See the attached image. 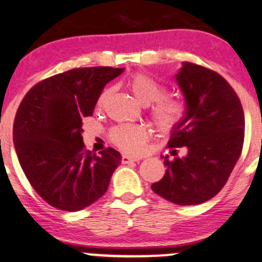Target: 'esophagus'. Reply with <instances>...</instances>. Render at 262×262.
<instances>
[{
  "mask_svg": "<svg viewBox=\"0 0 262 262\" xmlns=\"http://www.w3.org/2000/svg\"><path fill=\"white\" fill-rule=\"evenodd\" d=\"M141 158H137V156H129V155H123L122 156V164H129L132 161H139Z\"/></svg>",
  "mask_w": 262,
  "mask_h": 262,
  "instance_id": "esophagus-1",
  "label": "esophagus"
}]
</instances>
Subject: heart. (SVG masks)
I'll return each mask as SVG.
<instances>
[{"label":"heart","mask_w":262,"mask_h":262,"mask_svg":"<svg viewBox=\"0 0 262 262\" xmlns=\"http://www.w3.org/2000/svg\"><path fill=\"white\" fill-rule=\"evenodd\" d=\"M128 87L141 103L150 104V118L164 133L176 130L187 119L188 101L181 96L165 95L164 85L155 77L145 73H134L129 76ZM107 96L108 90H104L98 97V106H103ZM110 137L114 145L123 151L140 154L145 148L148 130L140 124H119L111 129Z\"/></svg>","instance_id":"1"}]
</instances>
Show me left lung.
<instances>
[{"mask_svg": "<svg viewBox=\"0 0 262 262\" xmlns=\"http://www.w3.org/2000/svg\"><path fill=\"white\" fill-rule=\"evenodd\" d=\"M176 80L189 113L167 146L188 152L172 160L166 156V173L151 189L179 206H192L214 197L227 183L243 151L245 117L236 92L215 71L186 61Z\"/></svg>", "mask_w": 262, "mask_h": 262, "instance_id": "1", "label": "left lung"}]
</instances>
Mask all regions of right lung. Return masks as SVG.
Returning <instances> with one entry per match:
<instances>
[{"mask_svg":"<svg viewBox=\"0 0 262 262\" xmlns=\"http://www.w3.org/2000/svg\"><path fill=\"white\" fill-rule=\"evenodd\" d=\"M124 69L77 68L39 81L27 92L13 123L23 172L47 203L76 212L106 193L122 156L113 148L92 154L82 141L104 85Z\"/></svg>","mask_w":262,"mask_h":262,"instance_id":"right-lung-1","label":"right lung"}]
</instances>
